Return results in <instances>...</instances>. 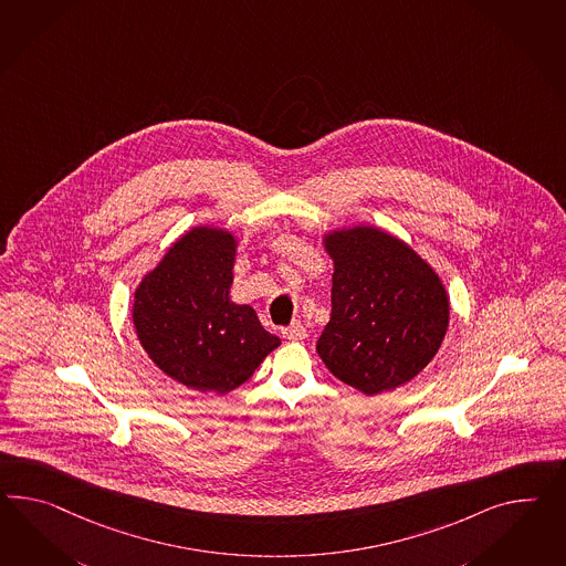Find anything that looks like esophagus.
<instances>
[{"mask_svg": "<svg viewBox=\"0 0 566 566\" xmlns=\"http://www.w3.org/2000/svg\"><path fill=\"white\" fill-rule=\"evenodd\" d=\"M281 333H283L285 338H290V340H304L305 336H307V331H305L302 322H291L290 326L283 328Z\"/></svg>", "mask_w": 566, "mask_h": 566, "instance_id": "esophagus-1", "label": "esophagus"}]
</instances>
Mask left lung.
I'll return each mask as SVG.
<instances>
[{
    "label": "left lung",
    "mask_w": 566,
    "mask_h": 566,
    "mask_svg": "<svg viewBox=\"0 0 566 566\" xmlns=\"http://www.w3.org/2000/svg\"><path fill=\"white\" fill-rule=\"evenodd\" d=\"M322 244L334 273L319 359L367 396L396 390L441 347L450 326L448 291L429 262L374 226L324 233Z\"/></svg>",
    "instance_id": "obj_1"
}]
</instances>
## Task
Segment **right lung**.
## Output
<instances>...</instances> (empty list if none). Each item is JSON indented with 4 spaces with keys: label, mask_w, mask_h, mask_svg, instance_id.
Here are the masks:
<instances>
[{
    "label": "right lung",
    "mask_w": 566,
    "mask_h": 566,
    "mask_svg": "<svg viewBox=\"0 0 566 566\" xmlns=\"http://www.w3.org/2000/svg\"><path fill=\"white\" fill-rule=\"evenodd\" d=\"M235 248L232 232L197 226L168 248L133 295L142 347L189 390H235L281 345L250 305L230 297Z\"/></svg>",
    "instance_id": "obj_1"
}]
</instances>
